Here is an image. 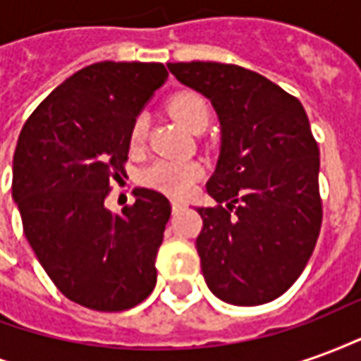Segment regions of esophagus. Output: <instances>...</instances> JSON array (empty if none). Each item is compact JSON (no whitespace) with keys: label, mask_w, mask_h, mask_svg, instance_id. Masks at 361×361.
<instances>
[{"label":"esophagus","mask_w":361,"mask_h":361,"mask_svg":"<svg viewBox=\"0 0 361 361\" xmlns=\"http://www.w3.org/2000/svg\"><path fill=\"white\" fill-rule=\"evenodd\" d=\"M183 207H185V204L181 203V201H172V211L173 212H180Z\"/></svg>","instance_id":"1"}]
</instances>
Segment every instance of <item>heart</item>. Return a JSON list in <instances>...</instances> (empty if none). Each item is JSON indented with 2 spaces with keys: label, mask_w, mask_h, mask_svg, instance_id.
Listing matches in <instances>:
<instances>
[{
  "label": "heart",
  "mask_w": 361,
  "mask_h": 361,
  "mask_svg": "<svg viewBox=\"0 0 361 361\" xmlns=\"http://www.w3.org/2000/svg\"><path fill=\"white\" fill-rule=\"evenodd\" d=\"M168 110L173 118L180 121L181 126L189 131H199L201 127L209 126L211 119V110L209 104L204 102L195 92H180L168 102ZM147 127H149V118L145 114H139L131 123L129 129V145L131 149H139L147 137ZM201 166L197 162H180V160H157L154 164L149 166L142 172V181L154 188L158 191H164L170 195H181L185 193L193 181L199 178Z\"/></svg>",
  "instance_id": "obj_1"
}]
</instances>
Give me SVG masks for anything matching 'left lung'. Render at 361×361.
<instances>
[{"label":"left lung","mask_w":361,"mask_h":361,"mask_svg":"<svg viewBox=\"0 0 361 361\" xmlns=\"http://www.w3.org/2000/svg\"><path fill=\"white\" fill-rule=\"evenodd\" d=\"M168 69L209 98L220 121V154L207 181L219 207H197L204 282L232 305L272 302L305 269L323 219L307 114L298 98L240 66L191 61Z\"/></svg>","instance_id":"1"}]
</instances>
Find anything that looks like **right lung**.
Returning a JSON list of instances; mask_svg holds the SVG:
<instances>
[{
  "instance_id": "1",
  "label": "right lung",
  "mask_w": 361,
  "mask_h": 361,
  "mask_svg": "<svg viewBox=\"0 0 361 361\" xmlns=\"http://www.w3.org/2000/svg\"><path fill=\"white\" fill-rule=\"evenodd\" d=\"M168 79L162 63L98 61L54 89L23 126L13 157V199L51 282L96 311L141 303L157 284V253L170 201L133 189L135 203L106 209L129 129Z\"/></svg>"
}]
</instances>
